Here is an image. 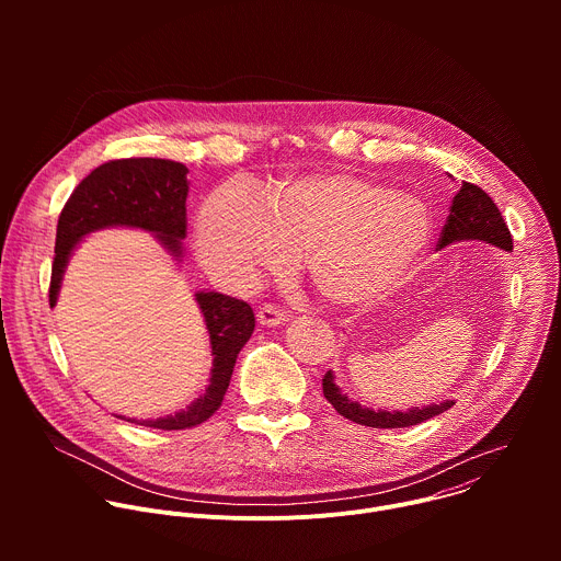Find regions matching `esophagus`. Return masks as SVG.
<instances>
[{
    "instance_id": "esophagus-1",
    "label": "esophagus",
    "mask_w": 561,
    "mask_h": 561,
    "mask_svg": "<svg viewBox=\"0 0 561 561\" xmlns=\"http://www.w3.org/2000/svg\"><path fill=\"white\" fill-rule=\"evenodd\" d=\"M257 322L262 327H279V324H286L288 322V314L271 304H264L260 310H257Z\"/></svg>"
}]
</instances>
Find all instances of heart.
I'll use <instances>...</instances> for the list:
<instances>
[{"mask_svg":"<svg viewBox=\"0 0 561 561\" xmlns=\"http://www.w3.org/2000/svg\"><path fill=\"white\" fill-rule=\"evenodd\" d=\"M433 234L424 202L351 173L277 180L266 199L239 184L217 188L197 215V249L232 288L286 273L304 251L312 288L335 306H359L402 286Z\"/></svg>","mask_w":561,"mask_h":561,"instance_id":"1","label":"heart"}]
</instances>
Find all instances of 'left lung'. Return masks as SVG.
Masks as SVG:
<instances>
[{
    "mask_svg": "<svg viewBox=\"0 0 561 561\" xmlns=\"http://www.w3.org/2000/svg\"><path fill=\"white\" fill-rule=\"evenodd\" d=\"M468 239H477V242H486L493 244L502 251H513V237L511 230L495 206V202L474 184L463 182L459 193L453 197L450 204V215L444 224L442 237H439V249L455 244V242H468ZM324 397L333 404V409L344 415L346 420L370 426V428H407L422 424L444 411H448L455 399H446L442 404H431L424 409H409L407 413L402 411H373L364 409L359 402H353L346 394H342L340 386L335 383V375L329 370L322 379Z\"/></svg>",
    "mask_w": 561,
    "mask_h": 561,
    "instance_id": "left-lung-1",
    "label": "left lung"
}]
</instances>
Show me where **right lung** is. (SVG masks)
I'll return each mask as SVG.
<instances>
[{
	"label": "right lung",
	"instance_id": "1",
	"mask_svg": "<svg viewBox=\"0 0 561 561\" xmlns=\"http://www.w3.org/2000/svg\"><path fill=\"white\" fill-rule=\"evenodd\" d=\"M186 173L188 169L184 164L171 162V159L130 157L113 159L79 182L57 221L55 262L48 290L50 306L57 304L64 271L72 251L89 232L113 226L141 228L152 232L162 247L180 260L182 239L186 237ZM195 299L204 314L213 348V368L206 392L175 415L128 422L162 431H184L206 422L221 407L234 359L255 331V314L247 301L221 293L199 290L195 293Z\"/></svg>",
	"mask_w": 561,
	"mask_h": 561
}]
</instances>
